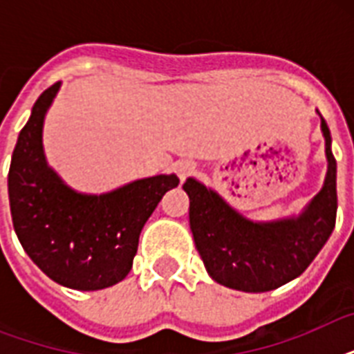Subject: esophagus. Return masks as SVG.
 Masks as SVG:
<instances>
[{"instance_id": "esophagus-1", "label": "esophagus", "mask_w": 354, "mask_h": 354, "mask_svg": "<svg viewBox=\"0 0 354 354\" xmlns=\"http://www.w3.org/2000/svg\"><path fill=\"white\" fill-rule=\"evenodd\" d=\"M194 171H196V167H194L193 161L180 160L174 163V172H176L178 176H180V180H185V178L191 176Z\"/></svg>"}]
</instances>
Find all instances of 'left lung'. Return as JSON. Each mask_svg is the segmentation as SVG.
Instances as JSON below:
<instances>
[{"mask_svg":"<svg viewBox=\"0 0 354 354\" xmlns=\"http://www.w3.org/2000/svg\"><path fill=\"white\" fill-rule=\"evenodd\" d=\"M327 176L322 191L297 216L253 222L221 194L187 178L189 224L207 274L242 292H268L296 279L324 248L336 224V160L330 132L322 118Z\"/></svg>","mask_w":354,"mask_h":354,"instance_id":"obj_1","label":"left lung"}]
</instances>
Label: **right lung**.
<instances>
[{
  "mask_svg": "<svg viewBox=\"0 0 354 354\" xmlns=\"http://www.w3.org/2000/svg\"><path fill=\"white\" fill-rule=\"evenodd\" d=\"M60 82L47 88L18 136L8 169L14 232L32 263L55 283L101 290L132 270L139 233L176 174L136 180L102 194L77 193L47 165L41 130Z\"/></svg>",
  "mask_w": 354,
  "mask_h": 354,
  "instance_id": "1",
  "label": "right lung"
}]
</instances>
